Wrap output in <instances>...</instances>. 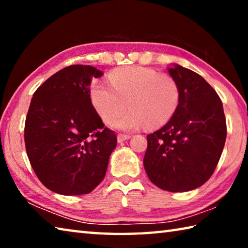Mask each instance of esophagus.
Instances as JSON below:
<instances>
[{"mask_svg": "<svg viewBox=\"0 0 248 248\" xmlns=\"http://www.w3.org/2000/svg\"><path fill=\"white\" fill-rule=\"evenodd\" d=\"M130 138H131V136H129V134H118L117 140H118L119 143H121V142H124L125 140H129Z\"/></svg>", "mask_w": 248, "mask_h": 248, "instance_id": "1", "label": "esophagus"}]
</instances>
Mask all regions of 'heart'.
<instances>
[{
	"label": "heart",
	"mask_w": 248,
	"mask_h": 248,
	"mask_svg": "<svg viewBox=\"0 0 248 248\" xmlns=\"http://www.w3.org/2000/svg\"><path fill=\"white\" fill-rule=\"evenodd\" d=\"M111 86L95 82L91 98L105 124H110L128 107L130 110L112 124L123 131H134L146 125L156 129L165 124L177 110L180 93L170 77L143 66L112 71Z\"/></svg>",
	"instance_id": "obj_1"
}]
</instances>
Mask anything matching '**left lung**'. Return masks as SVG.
Segmentation results:
<instances>
[{
  "mask_svg": "<svg viewBox=\"0 0 248 248\" xmlns=\"http://www.w3.org/2000/svg\"><path fill=\"white\" fill-rule=\"evenodd\" d=\"M180 99L165 125L148 134L143 164L155 186L170 192L194 190L211 177L226 139L223 105L217 92L194 71L171 64Z\"/></svg>",
  "mask_w": 248,
  "mask_h": 248,
  "instance_id": "8db88e82",
  "label": "left lung"
}]
</instances>
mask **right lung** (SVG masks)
I'll use <instances>...</instances> for the list:
<instances>
[{"label":"right lung","instance_id":"right-lung-1","mask_svg":"<svg viewBox=\"0 0 248 248\" xmlns=\"http://www.w3.org/2000/svg\"><path fill=\"white\" fill-rule=\"evenodd\" d=\"M103 74L91 65H70L33 93L25 123L26 152L37 177L59 195L95 189L117 145L91 100L92 78Z\"/></svg>","mask_w":248,"mask_h":248}]
</instances>
